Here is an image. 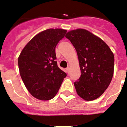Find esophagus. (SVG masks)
Returning a JSON list of instances; mask_svg holds the SVG:
<instances>
[{"instance_id": "obj_1", "label": "esophagus", "mask_w": 127, "mask_h": 127, "mask_svg": "<svg viewBox=\"0 0 127 127\" xmlns=\"http://www.w3.org/2000/svg\"><path fill=\"white\" fill-rule=\"evenodd\" d=\"M70 67H68V68H66V71H67V72H68V73H69V72H70Z\"/></svg>"}]
</instances>
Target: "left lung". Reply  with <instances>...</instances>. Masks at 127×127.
Here are the masks:
<instances>
[{"label":"left lung","mask_w":127,"mask_h":127,"mask_svg":"<svg viewBox=\"0 0 127 127\" xmlns=\"http://www.w3.org/2000/svg\"><path fill=\"white\" fill-rule=\"evenodd\" d=\"M75 47L81 75L74 83L77 94L93 101L104 93L112 81L114 55L101 38L87 30H73L65 36Z\"/></svg>","instance_id":"8db88e82"}]
</instances>
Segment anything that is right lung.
<instances>
[{
  "instance_id": "right-lung-1",
  "label": "right lung",
  "mask_w": 127,
  "mask_h": 127,
  "mask_svg": "<svg viewBox=\"0 0 127 127\" xmlns=\"http://www.w3.org/2000/svg\"><path fill=\"white\" fill-rule=\"evenodd\" d=\"M66 30L50 28L37 34L18 58L20 75L31 95L42 101L55 96L66 73L57 66L55 47Z\"/></svg>"
}]
</instances>
